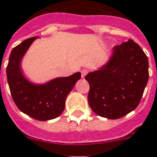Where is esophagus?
Listing matches in <instances>:
<instances>
[{
    "instance_id": "obj_1",
    "label": "esophagus",
    "mask_w": 157,
    "mask_h": 157,
    "mask_svg": "<svg viewBox=\"0 0 157 157\" xmlns=\"http://www.w3.org/2000/svg\"><path fill=\"white\" fill-rule=\"evenodd\" d=\"M88 69H83V70L81 71V76H82V78H84V77H85L86 75L88 74Z\"/></svg>"
}]
</instances>
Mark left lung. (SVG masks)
Here are the masks:
<instances>
[{"mask_svg": "<svg viewBox=\"0 0 157 157\" xmlns=\"http://www.w3.org/2000/svg\"><path fill=\"white\" fill-rule=\"evenodd\" d=\"M148 68L147 55L132 40L114 47L108 61L85 76L92 110L108 119L120 118L134 110L147 86Z\"/></svg>", "mask_w": 157, "mask_h": 157, "instance_id": "obj_1", "label": "left lung"}]
</instances>
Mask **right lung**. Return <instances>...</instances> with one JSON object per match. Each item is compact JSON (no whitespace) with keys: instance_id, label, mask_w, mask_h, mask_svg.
I'll list each match as a JSON object with an SVG mask.
<instances>
[{"instance_id":"right-lung-1","label":"right lung","mask_w":157,"mask_h":157,"mask_svg":"<svg viewBox=\"0 0 157 157\" xmlns=\"http://www.w3.org/2000/svg\"><path fill=\"white\" fill-rule=\"evenodd\" d=\"M38 37L29 38L15 47L10 53L6 68L7 82L14 102L20 110L40 121L60 116L64 110L68 94L80 79L77 72L69 77H58L45 83H34L25 75L22 60Z\"/></svg>"}]
</instances>
